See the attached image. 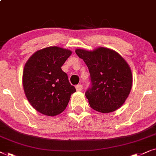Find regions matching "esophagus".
<instances>
[{"label":"esophagus","mask_w":156,"mask_h":156,"mask_svg":"<svg viewBox=\"0 0 156 156\" xmlns=\"http://www.w3.org/2000/svg\"><path fill=\"white\" fill-rule=\"evenodd\" d=\"M76 88L78 91H80V90H82V89H83V86L80 84H78L76 86Z\"/></svg>","instance_id":"1"}]
</instances>
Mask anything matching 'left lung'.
Returning <instances> with one entry per match:
<instances>
[{"mask_svg":"<svg viewBox=\"0 0 156 156\" xmlns=\"http://www.w3.org/2000/svg\"><path fill=\"white\" fill-rule=\"evenodd\" d=\"M90 73V86L86 96L95 111L107 113L123 104L132 87L131 70L126 61L113 50L98 48L93 51L76 50Z\"/></svg>","mask_w":156,"mask_h":156,"instance_id":"obj_1","label":"left lung"}]
</instances>
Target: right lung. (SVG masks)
Wrapping results in <instances>:
<instances>
[{
  "label": "right lung",
  "mask_w": 156,
  "mask_h": 156,
  "mask_svg": "<svg viewBox=\"0 0 156 156\" xmlns=\"http://www.w3.org/2000/svg\"><path fill=\"white\" fill-rule=\"evenodd\" d=\"M71 51L56 46L37 51L27 61L23 85L27 99L36 111L54 116L62 113L76 91L61 69Z\"/></svg>",
  "instance_id": "right-lung-1"
}]
</instances>
